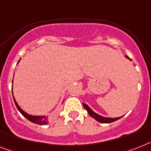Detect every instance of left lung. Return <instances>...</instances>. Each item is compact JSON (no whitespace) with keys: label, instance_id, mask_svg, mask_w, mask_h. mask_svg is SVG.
<instances>
[{"label":"left lung","instance_id":"8db88e82","mask_svg":"<svg viewBox=\"0 0 151 151\" xmlns=\"http://www.w3.org/2000/svg\"><path fill=\"white\" fill-rule=\"evenodd\" d=\"M126 58H127L128 59H129V60L131 61V59L128 57L127 55L126 56ZM83 106H84V108L87 110V112L89 113V114L90 115V116H92L93 118H94V119H96V120H97L98 122H99V123H112V122H114L116 121V120H117V119H120V118L122 117H117V118H109V117H104V116H102L99 115V114H97V113H96L95 112H93L92 109L89 108V106H88V105H86V103H83Z\"/></svg>","mask_w":151,"mask_h":151}]
</instances>
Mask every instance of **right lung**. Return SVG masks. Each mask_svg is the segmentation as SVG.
I'll return each instance as SVG.
<instances>
[{
  "label": "right lung",
  "mask_w": 151,
  "mask_h": 151,
  "mask_svg": "<svg viewBox=\"0 0 151 151\" xmlns=\"http://www.w3.org/2000/svg\"><path fill=\"white\" fill-rule=\"evenodd\" d=\"M20 62V60L18 61V62ZM17 62V63H18ZM12 83H13V81H12ZM12 95H13V93H12ZM14 98V103H15L16 106H17V109L19 110V112L22 113V115L26 118V119H28L29 121L32 122L34 123H36V124H39V125H46V124H48V122H49V117H48V116H32L28 114L27 113L22 110V109L21 107L18 106L17 103L16 102L15 99H14V97L13 96Z\"/></svg>",
  "instance_id": "right-lung-1"
}]
</instances>
